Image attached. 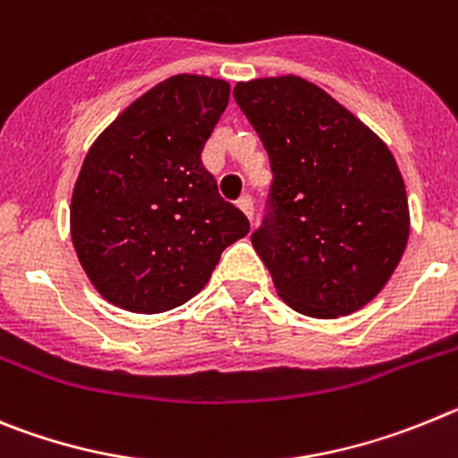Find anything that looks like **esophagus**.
<instances>
[{"mask_svg":"<svg viewBox=\"0 0 458 458\" xmlns=\"http://www.w3.org/2000/svg\"><path fill=\"white\" fill-rule=\"evenodd\" d=\"M237 205H239V209H242V212H244L246 216H249V219L253 221V199H250L249 193H244V196H242V199L237 200Z\"/></svg>","mask_w":458,"mask_h":458,"instance_id":"esophagus-1","label":"esophagus"}]
</instances>
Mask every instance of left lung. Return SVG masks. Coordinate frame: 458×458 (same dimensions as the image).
<instances>
[{"mask_svg": "<svg viewBox=\"0 0 458 458\" xmlns=\"http://www.w3.org/2000/svg\"><path fill=\"white\" fill-rule=\"evenodd\" d=\"M233 96L274 173L269 212L250 242L276 292L301 315H352L383 290L409 242L393 152L301 77L239 81Z\"/></svg>", "mask_w": 458, "mask_h": 458, "instance_id": "1", "label": "left lung"}]
</instances>
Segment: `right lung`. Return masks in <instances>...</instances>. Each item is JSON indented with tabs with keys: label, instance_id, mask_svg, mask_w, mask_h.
<instances>
[{
	"label": "right lung",
	"instance_id": "right-lung-1",
	"mask_svg": "<svg viewBox=\"0 0 458 458\" xmlns=\"http://www.w3.org/2000/svg\"><path fill=\"white\" fill-rule=\"evenodd\" d=\"M230 84L175 75L131 102L86 152L70 234L109 303L155 315L208 285L225 246L250 230L224 200L200 152L228 106Z\"/></svg>",
	"mask_w": 458,
	"mask_h": 458
}]
</instances>
